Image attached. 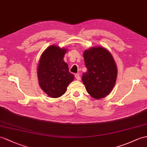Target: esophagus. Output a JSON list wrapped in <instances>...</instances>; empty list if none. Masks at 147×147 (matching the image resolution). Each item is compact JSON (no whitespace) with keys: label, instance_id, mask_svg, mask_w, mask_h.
I'll return each mask as SVG.
<instances>
[{"label":"esophagus","instance_id":"1","mask_svg":"<svg viewBox=\"0 0 147 147\" xmlns=\"http://www.w3.org/2000/svg\"><path fill=\"white\" fill-rule=\"evenodd\" d=\"M75 77H76V78L77 80H80V76L78 74H76V76H75Z\"/></svg>","mask_w":147,"mask_h":147}]
</instances>
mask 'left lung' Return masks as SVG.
Here are the masks:
<instances>
[{
	"mask_svg": "<svg viewBox=\"0 0 147 147\" xmlns=\"http://www.w3.org/2000/svg\"><path fill=\"white\" fill-rule=\"evenodd\" d=\"M87 71L82 75L86 90L93 98L105 97L112 91L117 76L116 64L111 53L103 47H94L84 53Z\"/></svg>",
	"mask_w": 147,
	"mask_h": 147,
	"instance_id": "left-lung-1",
	"label": "left lung"
}]
</instances>
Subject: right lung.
Wrapping results in <instances>:
<instances>
[{
  "label": "right lung",
  "instance_id": "obj_1",
  "mask_svg": "<svg viewBox=\"0 0 147 147\" xmlns=\"http://www.w3.org/2000/svg\"><path fill=\"white\" fill-rule=\"evenodd\" d=\"M66 49L52 45L42 53L38 63L37 75L40 87L52 98L65 94L67 86L74 79L63 61Z\"/></svg>",
  "mask_w": 147,
  "mask_h": 147
}]
</instances>
